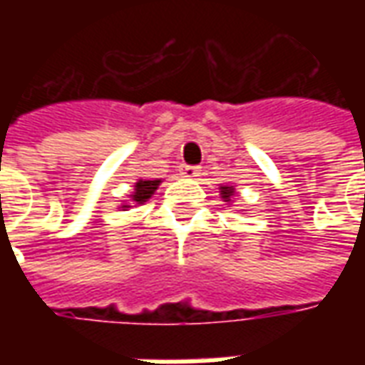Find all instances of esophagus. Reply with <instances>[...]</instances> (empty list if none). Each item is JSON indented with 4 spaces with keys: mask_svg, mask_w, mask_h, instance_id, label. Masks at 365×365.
Here are the masks:
<instances>
[{
    "mask_svg": "<svg viewBox=\"0 0 365 365\" xmlns=\"http://www.w3.org/2000/svg\"><path fill=\"white\" fill-rule=\"evenodd\" d=\"M182 174L185 178H191V180H195L201 175V168L199 166H182Z\"/></svg>",
    "mask_w": 365,
    "mask_h": 365,
    "instance_id": "obj_1",
    "label": "esophagus"
}]
</instances>
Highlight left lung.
Masks as SVG:
<instances>
[{"instance_id": "left-lung-1", "label": "left lung", "mask_w": 365, "mask_h": 365, "mask_svg": "<svg viewBox=\"0 0 365 365\" xmlns=\"http://www.w3.org/2000/svg\"><path fill=\"white\" fill-rule=\"evenodd\" d=\"M221 197L227 201V203H230L232 201V197H235V187L230 185V187H227V185H221Z\"/></svg>"}]
</instances>
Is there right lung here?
Returning <instances> with one entry per match:
<instances>
[{"mask_svg": "<svg viewBox=\"0 0 365 365\" xmlns=\"http://www.w3.org/2000/svg\"><path fill=\"white\" fill-rule=\"evenodd\" d=\"M160 180H138L135 183V193L130 195L133 199V203L136 205H143L144 201H148V199L154 195V191L158 190ZM130 205H123V209H128Z\"/></svg>", "mask_w": 365, "mask_h": 365, "instance_id": "1", "label": "right lung"}]
</instances>
